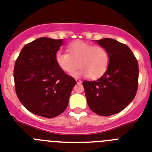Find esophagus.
Masks as SVG:
<instances>
[{
  "mask_svg": "<svg viewBox=\"0 0 152 152\" xmlns=\"http://www.w3.org/2000/svg\"><path fill=\"white\" fill-rule=\"evenodd\" d=\"M76 81H77V84H81V83L82 82V81H81L80 79H77V78H76Z\"/></svg>",
  "mask_w": 152,
  "mask_h": 152,
  "instance_id": "1",
  "label": "esophagus"
}]
</instances>
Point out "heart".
I'll use <instances>...</instances> for the list:
<instances>
[{"mask_svg": "<svg viewBox=\"0 0 152 152\" xmlns=\"http://www.w3.org/2000/svg\"><path fill=\"white\" fill-rule=\"evenodd\" d=\"M55 61L61 69L72 75L77 69L76 76H88L91 79L102 77L110 64V54L105 48L85 41H77L67 47V52L59 50L55 54Z\"/></svg>", "mask_w": 152, "mask_h": 152, "instance_id": "obj_1", "label": "heart"}]
</instances>
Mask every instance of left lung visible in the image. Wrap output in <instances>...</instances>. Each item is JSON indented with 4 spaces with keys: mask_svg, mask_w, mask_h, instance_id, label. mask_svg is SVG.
Wrapping results in <instances>:
<instances>
[{
    "mask_svg": "<svg viewBox=\"0 0 152 152\" xmlns=\"http://www.w3.org/2000/svg\"><path fill=\"white\" fill-rule=\"evenodd\" d=\"M110 54L105 74L97 81H83L87 102L102 116L118 113L132 102L138 85V63L126 45L112 38L97 41Z\"/></svg>",
    "mask_w": 152,
    "mask_h": 152,
    "instance_id": "obj_1",
    "label": "left lung"
}]
</instances>
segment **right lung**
<instances>
[{"mask_svg":"<svg viewBox=\"0 0 152 152\" xmlns=\"http://www.w3.org/2000/svg\"><path fill=\"white\" fill-rule=\"evenodd\" d=\"M63 40L40 37L22 48L14 69L18 99L31 113L52 118L67 108L74 77L65 74L55 61Z\"/></svg>","mask_w":152,"mask_h":152,"instance_id":"add662e5","label":"right lung"}]
</instances>
